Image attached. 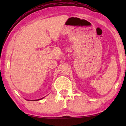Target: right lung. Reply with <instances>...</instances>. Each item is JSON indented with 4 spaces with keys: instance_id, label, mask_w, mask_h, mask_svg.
I'll list each match as a JSON object with an SVG mask.
<instances>
[{
    "instance_id": "1",
    "label": "right lung",
    "mask_w": 126,
    "mask_h": 126,
    "mask_svg": "<svg viewBox=\"0 0 126 126\" xmlns=\"http://www.w3.org/2000/svg\"><path fill=\"white\" fill-rule=\"evenodd\" d=\"M41 100V99H38V100Z\"/></svg>"
}]
</instances>
